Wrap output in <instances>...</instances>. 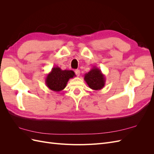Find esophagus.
<instances>
[{"label":"esophagus","instance_id":"esophagus-1","mask_svg":"<svg viewBox=\"0 0 154 154\" xmlns=\"http://www.w3.org/2000/svg\"><path fill=\"white\" fill-rule=\"evenodd\" d=\"M75 74H76V76H79L80 75V70H78V69H77V70H75Z\"/></svg>","mask_w":154,"mask_h":154}]
</instances>
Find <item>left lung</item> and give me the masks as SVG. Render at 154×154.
I'll list each match as a JSON object with an SVG mask.
<instances>
[{
	"mask_svg": "<svg viewBox=\"0 0 154 154\" xmlns=\"http://www.w3.org/2000/svg\"><path fill=\"white\" fill-rule=\"evenodd\" d=\"M84 80L91 89L101 90L105 84V76L101 70L96 67H93L89 72L84 75Z\"/></svg>",
	"mask_w": 154,
	"mask_h": 154,
	"instance_id": "8db88e82",
	"label": "left lung"
}]
</instances>
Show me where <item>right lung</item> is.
<instances>
[{"label":"right lung","mask_w":154,"mask_h":154,"mask_svg":"<svg viewBox=\"0 0 154 154\" xmlns=\"http://www.w3.org/2000/svg\"><path fill=\"white\" fill-rule=\"evenodd\" d=\"M75 76L76 74L73 71L62 70L57 66L53 67L51 72L47 74L45 82L46 86L51 91L60 92L66 88L70 79Z\"/></svg>","instance_id":"right-lung-1"}]
</instances>
